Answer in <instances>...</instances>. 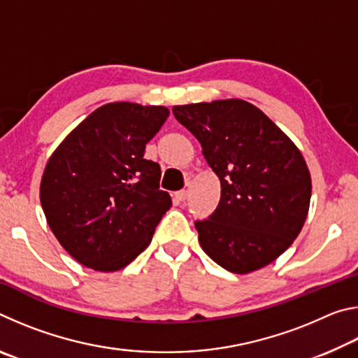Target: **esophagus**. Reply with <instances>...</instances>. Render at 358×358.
Here are the masks:
<instances>
[{"label":"esophagus","instance_id":"1","mask_svg":"<svg viewBox=\"0 0 358 358\" xmlns=\"http://www.w3.org/2000/svg\"><path fill=\"white\" fill-rule=\"evenodd\" d=\"M175 196H177L178 201H181V202L186 201L187 196H189V185H186L185 189H181V191H178V192H175Z\"/></svg>","mask_w":358,"mask_h":358}]
</instances>
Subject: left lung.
Masks as SVG:
<instances>
[{"instance_id": "8db88e82", "label": "left lung", "mask_w": 358, "mask_h": 358, "mask_svg": "<svg viewBox=\"0 0 358 358\" xmlns=\"http://www.w3.org/2000/svg\"><path fill=\"white\" fill-rule=\"evenodd\" d=\"M172 112L201 142L221 181L216 210L194 222L202 250L238 275L273 262L292 245L310 210L311 175L300 150L246 101L175 106Z\"/></svg>"}]
</instances>
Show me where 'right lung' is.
<instances>
[{
  "instance_id": "obj_1",
  "label": "right lung",
  "mask_w": 358,
  "mask_h": 358,
  "mask_svg": "<svg viewBox=\"0 0 358 358\" xmlns=\"http://www.w3.org/2000/svg\"><path fill=\"white\" fill-rule=\"evenodd\" d=\"M167 117L162 106L110 102L53 151L41 180V205L77 262L117 271L150 245L172 199L159 189V164L143 155Z\"/></svg>"
}]
</instances>
